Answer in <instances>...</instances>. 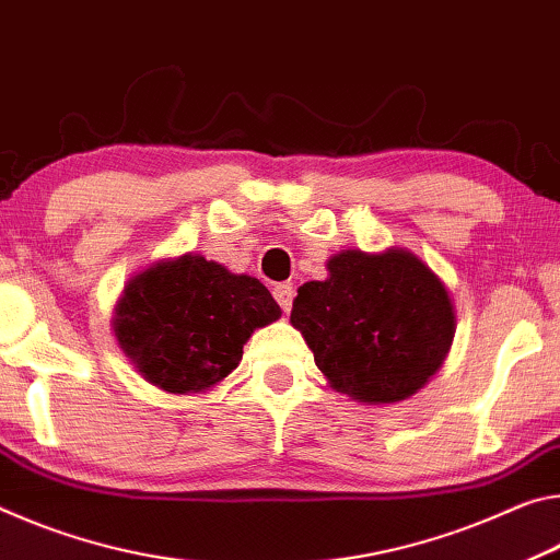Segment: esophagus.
Instances as JSON below:
<instances>
[{"instance_id":"obj_1","label":"esophagus","mask_w":560,"mask_h":560,"mask_svg":"<svg viewBox=\"0 0 560 560\" xmlns=\"http://www.w3.org/2000/svg\"><path fill=\"white\" fill-rule=\"evenodd\" d=\"M272 295H275V300H278V305H280L282 310H285V313H290L292 298H295V288L285 285V282H282V285H275V288H272Z\"/></svg>"}]
</instances>
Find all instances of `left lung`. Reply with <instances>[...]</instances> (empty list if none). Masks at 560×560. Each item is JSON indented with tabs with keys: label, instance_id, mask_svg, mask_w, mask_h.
Here are the masks:
<instances>
[{
	"label": "left lung",
	"instance_id": "obj_1",
	"mask_svg": "<svg viewBox=\"0 0 560 560\" xmlns=\"http://www.w3.org/2000/svg\"><path fill=\"white\" fill-rule=\"evenodd\" d=\"M292 327L329 387L364 405H394L434 377L452 350V292L407 247L342 250L327 278L300 285Z\"/></svg>",
	"mask_w": 560,
	"mask_h": 560
}]
</instances>
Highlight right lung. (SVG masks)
Instances as JSON below:
<instances>
[{"label": "right lung", "mask_w": 560, "mask_h": 560, "mask_svg": "<svg viewBox=\"0 0 560 560\" xmlns=\"http://www.w3.org/2000/svg\"><path fill=\"white\" fill-rule=\"evenodd\" d=\"M280 315L258 278L186 253L136 272L112 327L118 350L145 382L166 394H203L241 364L255 329Z\"/></svg>", "instance_id": "add662e5"}]
</instances>
